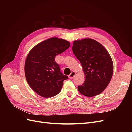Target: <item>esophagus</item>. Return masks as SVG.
<instances>
[{
    "mask_svg": "<svg viewBox=\"0 0 132 132\" xmlns=\"http://www.w3.org/2000/svg\"><path fill=\"white\" fill-rule=\"evenodd\" d=\"M75 74H76V73H75V71H72V72L71 73V74H70V75H69V76H68L69 78V79H72V78H73L74 76L75 75Z\"/></svg>",
    "mask_w": 132,
    "mask_h": 132,
    "instance_id": "34e87169",
    "label": "esophagus"
}]
</instances>
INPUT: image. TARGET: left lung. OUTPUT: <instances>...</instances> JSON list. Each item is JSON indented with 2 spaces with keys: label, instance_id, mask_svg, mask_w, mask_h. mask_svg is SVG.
<instances>
[{
  "label": "left lung",
  "instance_id": "1",
  "mask_svg": "<svg viewBox=\"0 0 132 132\" xmlns=\"http://www.w3.org/2000/svg\"><path fill=\"white\" fill-rule=\"evenodd\" d=\"M72 50L85 75L84 82L78 86L79 93L87 97L100 94L113 75V64L109 53L100 43L90 38L74 41Z\"/></svg>",
  "mask_w": 132,
  "mask_h": 132
}]
</instances>
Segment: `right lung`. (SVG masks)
<instances>
[{"label":"right lung","instance_id":"1","mask_svg":"<svg viewBox=\"0 0 132 132\" xmlns=\"http://www.w3.org/2000/svg\"><path fill=\"white\" fill-rule=\"evenodd\" d=\"M70 46L63 38L51 37L38 43L28 53L25 63L26 80L36 93L45 98L60 93L63 81L68 79L60 71L55 57Z\"/></svg>","mask_w":132,"mask_h":132}]
</instances>
